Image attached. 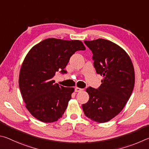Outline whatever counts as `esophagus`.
<instances>
[{
    "label": "esophagus",
    "mask_w": 149,
    "mask_h": 149,
    "mask_svg": "<svg viewBox=\"0 0 149 149\" xmlns=\"http://www.w3.org/2000/svg\"><path fill=\"white\" fill-rule=\"evenodd\" d=\"M82 91H83V89H82V88H75V92H82Z\"/></svg>",
    "instance_id": "esophagus-1"
}]
</instances>
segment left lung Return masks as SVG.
<instances>
[{"instance_id": "obj_1", "label": "left lung", "mask_w": 149, "mask_h": 149, "mask_svg": "<svg viewBox=\"0 0 149 149\" xmlns=\"http://www.w3.org/2000/svg\"><path fill=\"white\" fill-rule=\"evenodd\" d=\"M84 43L93 52L96 72L103 79L98 89L86 90L90 98L82 109L88 118L104 123L118 115L129 100L135 84L134 65L127 52L113 42L98 38Z\"/></svg>"}]
</instances>
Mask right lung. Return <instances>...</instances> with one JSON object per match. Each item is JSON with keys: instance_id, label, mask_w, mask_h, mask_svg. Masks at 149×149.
Returning a JSON list of instances; mask_svg holds the SVG:
<instances>
[{"instance_id": "add662e5", "label": "right lung", "mask_w": 149, "mask_h": 149, "mask_svg": "<svg viewBox=\"0 0 149 149\" xmlns=\"http://www.w3.org/2000/svg\"><path fill=\"white\" fill-rule=\"evenodd\" d=\"M80 40L47 38L26 55L21 67L19 86L25 107L38 120L54 122L61 118L74 88L55 84L56 72L64 70L75 52L84 50Z\"/></svg>"}]
</instances>
